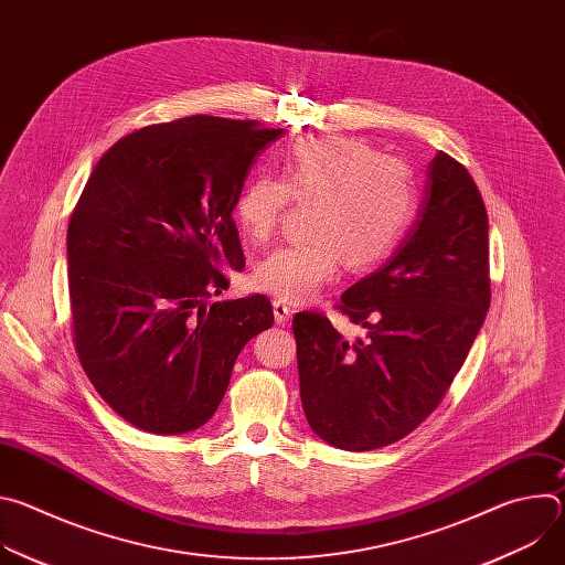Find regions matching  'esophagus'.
Returning <instances> with one entry per match:
<instances>
[{
    "label": "esophagus",
    "instance_id": "esophagus-1",
    "mask_svg": "<svg viewBox=\"0 0 565 565\" xmlns=\"http://www.w3.org/2000/svg\"><path fill=\"white\" fill-rule=\"evenodd\" d=\"M273 312H275V321H277V324L281 327V324H286V321L290 319V306L286 303V301H281V299H275L273 301Z\"/></svg>",
    "mask_w": 565,
    "mask_h": 565
}]
</instances>
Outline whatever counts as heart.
<instances>
[{
    "label": "heart",
    "mask_w": 565,
    "mask_h": 565,
    "mask_svg": "<svg viewBox=\"0 0 565 565\" xmlns=\"http://www.w3.org/2000/svg\"><path fill=\"white\" fill-rule=\"evenodd\" d=\"M290 196L312 203L308 241L273 250L255 270V284L286 301H306L347 264L369 270L382 264L409 230L416 214L412 170L380 156L360 138L324 136L288 147L281 181L257 177L238 194L234 214L244 234L264 244Z\"/></svg>",
    "instance_id": "obj_1"
}]
</instances>
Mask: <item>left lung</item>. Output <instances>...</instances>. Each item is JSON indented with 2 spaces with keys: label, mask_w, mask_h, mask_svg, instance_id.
I'll return each instance as SVG.
<instances>
[{
  "label": "left lung",
  "mask_w": 565,
  "mask_h": 565,
  "mask_svg": "<svg viewBox=\"0 0 565 565\" xmlns=\"http://www.w3.org/2000/svg\"><path fill=\"white\" fill-rule=\"evenodd\" d=\"M490 297L486 203L458 160L438 151L412 230L338 303L366 338L349 342L315 310L292 319L310 429L347 451L380 449L412 434L460 371Z\"/></svg>",
  "instance_id": "left-lung-1"
}]
</instances>
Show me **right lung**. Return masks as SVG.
<instances>
[{
	"instance_id": "add662e5",
	"label": "right lung",
	"mask_w": 565,
	"mask_h": 565,
	"mask_svg": "<svg viewBox=\"0 0 565 565\" xmlns=\"http://www.w3.org/2000/svg\"><path fill=\"white\" fill-rule=\"evenodd\" d=\"M281 136L255 120L190 116L120 138L94 168L66 232L73 342L129 425L203 427L232 366L273 327L264 295L205 299L244 268L232 210L257 156Z\"/></svg>"
}]
</instances>
